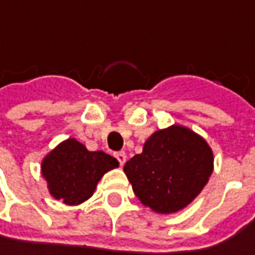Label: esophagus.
<instances>
[{
    "instance_id": "34e87169",
    "label": "esophagus",
    "mask_w": 255,
    "mask_h": 255,
    "mask_svg": "<svg viewBox=\"0 0 255 255\" xmlns=\"http://www.w3.org/2000/svg\"><path fill=\"white\" fill-rule=\"evenodd\" d=\"M116 158L120 162V165H124L126 164V161H127V154L124 152V151H120V152H117L116 154Z\"/></svg>"
}]
</instances>
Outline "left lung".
<instances>
[{
    "instance_id": "left-lung-1",
    "label": "left lung",
    "mask_w": 255,
    "mask_h": 255,
    "mask_svg": "<svg viewBox=\"0 0 255 255\" xmlns=\"http://www.w3.org/2000/svg\"><path fill=\"white\" fill-rule=\"evenodd\" d=\"M214 170V154L200 134L172 124L152 132L124 172L138 200L157 214H174L195 200Z\"/></svg>"
}]
</instances>
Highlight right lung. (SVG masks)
Returning <instances> with one entry per match:
<instances>
[{"label": "right lung", "instance_id": "right-lung-1", "mask_svg": "<svg viewBox=\"0 0 255 255\" xmlns=\"http://www.w3.org/2000/svg\"><path fill=\"white\" fill-rule=\"evenodd\" d=\"M120 165L104 151H88L75 138L61 141L41 161V175L50 194L67 205H80L93 197L104 174Z\"/></svg>", "mask_w": 255, "mask_h": 255}]
</instances>
